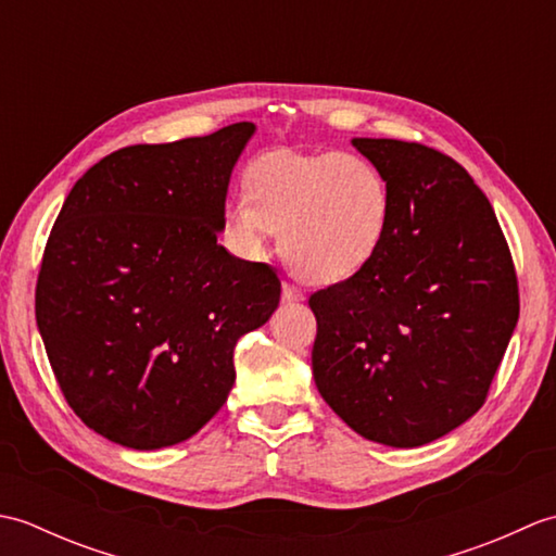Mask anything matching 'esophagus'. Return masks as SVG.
I'll return each mask as SVG.
<instances>
[{
	"instance_id": "obj_1",
	"label": "esophagus",
	"mask_w": 556,
	"mask_h": 556,
	"mask_svg": "<svg viewBox=\"0 0 556 556\" xmlns=\"http://www.w3.org/2000/svg\"><path fill=\"white\" fill-rule=\"evenodd\" d=\"M281 299H285L287 303L303 301V291L299 287H293L291 281H285V287H281Z\"/></svg>"
}]
</instances>
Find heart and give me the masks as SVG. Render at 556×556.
<instances>
[{
  "label": "heart",
  "mask_w": 556,
  "mask_h": 556,
  "mask_svg": "<svg viewBox=\"0 0 556 556\" xmlns=\"http://www.w3.org/2000/svg\"><path fill=\"white\" fill-rule=\"evenodd\" d=\"M243 193L222 210V241L233 255L257 260L277 233L287 265L308 285L361 277L392 227L384 174L353 152H271L248 169Z\"/></svg>",
  "instance_id": "1"
}]
</instances>
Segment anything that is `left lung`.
<instances>
[{"instance_id": "1", "label": "left lung", "mask_w": 556, "mask_h": 556, "mask_svg": "<svg viewBox=\"0 0 556 556\" xmlns=\"http://www.w3.org/2000/svg\"><path fill=\"white\" fill-rule=\"evenodd\" d=\"M353 146L384 174L392 227L361 277L308 299L315 384L365 440L420 446L485 404L518 323L516 267L456 160L394 138Z\"/></svg>"}]
</instances>
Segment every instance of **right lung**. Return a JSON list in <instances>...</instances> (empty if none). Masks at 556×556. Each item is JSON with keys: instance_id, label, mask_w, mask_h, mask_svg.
<instances>
[{"instance_id": "1", "label": "right lung", "mask_w": 556, "mask_h": 556, "mask_svg": "<svg viewBox=\"0 0 556 556\" xmlns=\"http://www.w3.org/2000/svg\"><path fill=\"white\" fill-rule=\"evenodd\" d=\"M251 122L128 146L66 195L47 239L35 317L66 404L131 448L195 434L227 401L233 349L269 320L277 271L217 243Z\"/></svg>"}]
</instances>
